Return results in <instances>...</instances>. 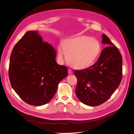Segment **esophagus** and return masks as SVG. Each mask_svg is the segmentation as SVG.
I'll use <instances>...</instances> for the list:
<instances>
[{
    "mask_svg": "<svg viewBox=\"0 0 134 134\" xmlns=\"http://www.w3.org/2000/svg\"><path fill=\"white\" fill-rule=\"evenodd\" d=\"M72 72H73L72 70L71 69H68V74H72Z\"/></svg>",
    "mask_w": 134,
    "mask_h": 134,
    "instance_id": "34e87169",
    "label": "esophagus"
}]
</instances>
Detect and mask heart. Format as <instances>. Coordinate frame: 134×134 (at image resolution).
<instances>
[{
  "instance_id": "heart-1",
  "label": "heart",
  "mask_w": 134,
  "mask_h": 134,
  "mask_svg": "<svg viewBox=\"0 0 134 134\" xmlns=\"http://www.w3.org/2000/svg\"><path fill=\"white\" fill-rule=\"evenodd\" d=\"M70 64L78 69L88 68L94 62L101 49L97 40L86 36L68 39L63 44ZM62 47L58 48V56L60 59H66Z\"/></svg>"
}]
</instances>
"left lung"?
<instances>
[{
	"label": "left lung",
	"mask_w": 134,
	"mask_h": 134,
	"mask_svg": "<svg viewBox=\"0 0 134 134\" xmlns=\"http://www.w3.org/2000/svg\"><path fill=\"white\" fill-rule=\"evenodd\" d=\"M104 48L96 63L83 70H74L78 83L76 95L83 103L96 106L108 100L119 86L122 76V60L118 48L102 35Z\"/></svg>",
	"instance_id": "left-lung-1"
}]
</instances>
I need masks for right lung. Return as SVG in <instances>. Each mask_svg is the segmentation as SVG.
<instances>
[{
	"instance_id": "obj_1",
	"label": "right lung",
	"mask_w": 134,
	"mask_h": 134,
	"mask_svg": "<svg viewBox=\"0 0 134 134\" xmlns=\"http://www.w3.org/2000/svg\"><path fill=\"white\" fill-rule=\"evenodd\" d=\"M38 31H28L12 51L9 78L12 87L23 101L33 106L49 102L58 84L68 75L66 66L55 61L54 48L43 42Z\"/></svg>"
}]
</instances>
